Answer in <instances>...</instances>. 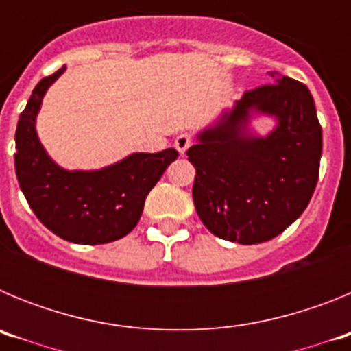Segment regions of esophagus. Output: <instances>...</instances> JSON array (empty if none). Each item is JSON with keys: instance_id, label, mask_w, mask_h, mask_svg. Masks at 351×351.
I'll return each instance as SVG.
<instances>
[{"instance_id": "esophagus-1", "label": "esophagus", "mask_w": 351, "mask_h": 351, "mask_svg": "<svg viewBox=\"0 0 351 351\" xmlns=\"http://www.w3.org/2000/svg\"><path fill=\"white\" fill-rule=\"evenodd\" d=\"M173 145H176V149H178L179 153L184 154L186 151H188V147L191 145V137L188 135V133H181V135H178V138H176V142H173Z\"/></svg>"}]
</instances>
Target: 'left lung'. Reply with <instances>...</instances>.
I'll return each mask as SVG.
<instances>
[{
    "label": "left lung",
    "mask_w": 351,
    "mask_h": 351,
    "mask_svg": "<svg viewBox=\"0 0 351 351\" xmlns=\"http://www.w3.org/2000/svg\"><path fill=\"white\" fill-rule=\"evenodd\" d=\"M271 86L244 93L197 133L188 160L197 169L193 202L210 234L239 244L271 241L308 207L318 181L322 126L299 80L271 71ZM271 117L260 136L250 121Z\"/></svg>",
    "instance_id": "left-lung-1"
}]
</instances>
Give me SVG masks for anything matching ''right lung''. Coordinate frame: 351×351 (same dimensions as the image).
I'll list each match as a JSON object with an SVG mask.
<instances>
[{
	"mask_svg": "<svg viewBox=\"0 0 351 351\" xmlns=\"http://www.w3.org/2000/svg\"><path fill=\"white\" fill-rule=\"evenodd\" d=\"M66 66L45 77L31 93L15 130V173L31 210L52 234L77 244H105L135 228L147 193L167 167L178 160L176 149L132 153L96 170H68L58 165L36 133V116L47 89Z\"/></svg>",
	"mask_w": 351,
	"mask_h": 351,
	"instance_id": "1",
	"label": "right lung"
}]
</instances>
